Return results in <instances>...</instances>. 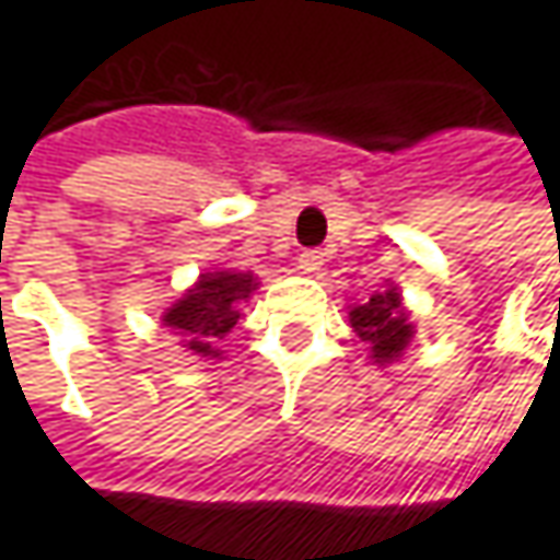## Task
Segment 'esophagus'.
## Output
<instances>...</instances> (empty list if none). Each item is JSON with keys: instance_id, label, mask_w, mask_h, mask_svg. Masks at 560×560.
Listing matches in <instances>:
<instances>
[{"instance_id": "obj_1", "label": "esophagus", "mask_w": 560, "mask_h": 560, "mask_svg": "<svg viewBox=\"0 0 560 560\" xmlns=\"http://www.w3.org/2000/svg\"><path fill=\"white\" fill-rule=\"evenodd\" d=\"M320 265H324V252H317V248H308V252L299 255V270L302 273H317Z\"/></svg>"}]
</instances>
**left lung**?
I'll return each mask as SVG.
<instances>
[{
  "mask_svg": "<svg viewBox=\"0 0 560 560\" xmlns=\"http://www.w3.org/2000/svg\"><path fill=\"white\" fill-rule=\"evenodd\" d=\"M349 324L368 346L376 364H393L408 349L415 324L408 320V312L401 305L396 287L386 292H374L364 305L349 308Z\"/></svg>",
  "mask_w": 560,
  "mask_h": 560,
  "instance_id": "obj_1",
  "label": "left lung"
}]
</instances>
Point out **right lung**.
Returning <instances> with one entry per match:
<instances>
[{"label": "right lung", "mask_w": 560, "mask_h": 560, "mask_svg": "<svg viewBox=\"0 0 560 560\" xmlns=\"http://www.w3.org/2000/svg\"><path fill=\"white\" fill-rule=\"evenodd\" d=\"M258 290L252 273L236 270H211L202 273L192 290H186L167 312L162 314L164 327L184 336V346L192 355L221 358L224 339L243 312V302Z\"/></svg>", "instance_id": "right-lung-1"}]
</instances>
